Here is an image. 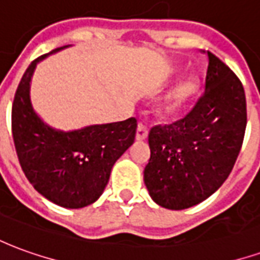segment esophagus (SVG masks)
<instances>
[{"label": "esophagus", "instance_id": "obj_1", "mask_svg": "<svg viewBox=\"0 0 260 260\" xmlns=\"http://www.w3.org/2000/svg\"><path fill=\"white\" fill-rule=\"evenodd\" d=\"M136 141H145L147 138V128L143 124L138 125V128H136Z\"/></svg>", "mask_w": 260, "mask_h": 260}]
</instances>
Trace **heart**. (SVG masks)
Here are the masks:
<instances>
[{
	"label": "heart",
	"instance_id": "b5f03b06",
	"mask_svg": "<svg viewBox=\"0 0 260 260\" xmlns=\"http://www.w3.org/2000/svg\"><path fill=\"white\" fill-rule=\"evenodd\" d=\"M199 89L201 85L195 76H186L178 80L161 99L158 104V115L166 119L178 117L198 96Z\"/></svg>",
	"mask_w": 260,
	"mask_h": 260
}]
</instances>
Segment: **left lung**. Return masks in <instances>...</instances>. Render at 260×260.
Segmentation results:
<instances>
[{
	"label": "left lung",
	"instance_id": "8db88e82",
	"mask_svg": "<svg viewBox=\"0 0 260 260\" xmlns=\"http://www.w3.org/2000/svg\"><path fill=\"white\" fill-rule=\"evenodd\" d=\"M205 93L185 118L149 132L143 171L158 206L182 210L206 201L234 167L246 126L245 91L234 72L206 53Z\"/></svg>",
	"mask_w": 260,
	"mask_h": 260
}]
</instances>
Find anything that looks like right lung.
Listing matches in <instances>:
<instances>
[{
    "label": "right lung",
    "mask_w": 260,
    "mask_h": 260,
    "mask_svg": "<svg viewBox=\"0 0 260 260\" xmlns=\"http://www.w3.org/2000/svg\"><path fill=\"white\" fill-rule=\"evenodd\" d=\"M58 47L35 59L20 79L12 106V135L23 173L40 195L65 209H82L102 196L115 161L135 141L136 119L62 131L33 108L30 87L36 67Z\"/></svg>",
    "instance_id": "right-lung-1"
}]
</instances>
